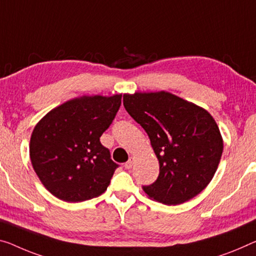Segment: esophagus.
Returning <instances> with one entry per match:
<instances>
[{
	"mask_svg": "<svg viewBox=\"0 0 256 256\" xmlns=\"http://www.w3.org/2000/svg\"><path fill=\"white\" fill-rule=\"evenodd\" d=\"M132 164H134V158H130L127 161V162L124 164V168L126 169H130L132 167Z\"/></svg>",
	"mask_w": 256,
	"mask_h": 256,
	"instance_id": "34e87169",
	"label": "esophagus"
}]
</instances>
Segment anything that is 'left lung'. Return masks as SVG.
<instances>
[{
  "label": "left lung",
  "mask_w": 256,
  "mask_h": 256,
  "mask_svg": "<svg viewBox=\"0 0 256 256\" xmlns=\"http://www.w3.org/2000/svg\"><path fill=\"white\" fill-rule=\"evenodd\" d=\"M124 106L151 140L159 160L156 182L144 186L150 198L180 205L199 194L213 178L223 140L210 113L167 92L124 94Z\"/></svg>",
  "instance_id": "1"
}]
</instances>
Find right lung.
<instances>
[{
  "label": "right lung",
  "mask_w": 256,
  "mask_h": 256,
  "mask_svg": "<svg viewBox=\"0 0 256 256\" xmlns=\"http://www.w3.org/2000/svg\"><path fill=\"white\" fill-rule=\"evenodd\" d=\"M121 95L82 96L51 110L35 126L30 156L50 194L68 202L100 196L119 167L100 136L114 120Z\"/></svg>",
  "instance_id": "right-lung-1"
}]
</instances>
